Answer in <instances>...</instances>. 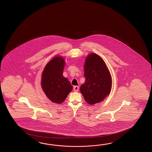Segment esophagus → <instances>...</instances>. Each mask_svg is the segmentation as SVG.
Instances as JSON below:
<instances>
[{"instance_id":"1","label":"esophagus","mask_w":152,"mask_h":152,"mask_svg":"<svg viewBox=\"0 0 152 152\" xmlns=\"http://www.w3.org/2000/svg\"><path fill=\"white\" fill-rule=\"evenodd\" d=\"M73 90L75 92H77L79 90V86H75L74 87H73Z\"/></svg>"}]
</instances>
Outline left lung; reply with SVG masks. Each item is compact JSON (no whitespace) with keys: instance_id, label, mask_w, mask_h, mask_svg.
<instances>
[{"instance_id":"left-lung-1","label":"left lung","mask_w":152,"mask_h":152,"mask_svg":"<svg viewBox=\"0 0 152 152\" xmlns=\"http://www.w3.org/2000/svg\"><path fill=\"white\" fill-rule=\"evenodd\" d=\"M84 77L85 81L80 90L87 103H98L109 94L112 84L111 75L99 55L92 53L87 56L84 65Z\"/></svg>"}]
</instances>
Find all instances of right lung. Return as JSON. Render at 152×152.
Instances as JSON below:
<instances>
[{"label": "right lung", "instance_id": "right-lung-1", "mask_svg": "<svg viewBox=\"0 0 152 152\" xmlns=\"http://www.w3.org/2000/svg\"><path fill=\"white\" fill-rule=\"evenodd\" d=\"M65 61L60 57H55L45 66L42 73V89L50 100L54 103H62L73 86L63 76Z\"/></svg>", "mask_w": 152, "mask_h": 152}]
</instances>
